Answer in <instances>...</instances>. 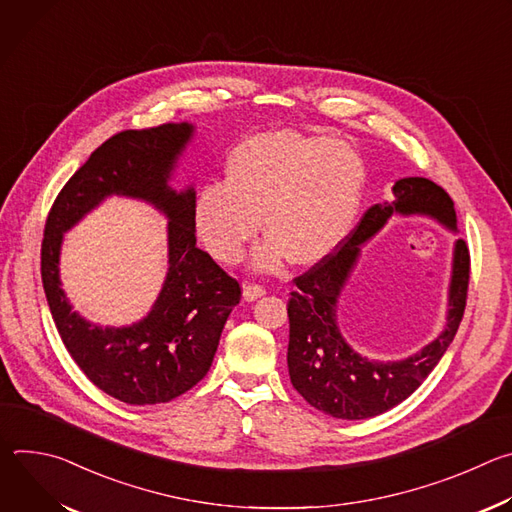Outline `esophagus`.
Segmentation results:
<instances>
[{"label": "esophagus", "mask_w": 512, "mask_h": 512, "mask_svg": "<svg viewBox=\"0 0 512 512\" xmlns=\"http://www.w3.org/2000/svg\"><path fill=\"white\" fill-rule=\"evenodd\" d=\"M261 296H265V287L263 285H257V283H245L243 285V298L247 302H255Z\"/></svg>", "instance_id": "obj_1"}]
</instances>
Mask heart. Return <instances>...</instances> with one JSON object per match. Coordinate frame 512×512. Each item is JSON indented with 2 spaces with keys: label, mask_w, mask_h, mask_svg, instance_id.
<instances>
[{
  "label": "heart",
  "mask_w": 512,
  "mask_h": 512,
  "mask_svg": "<svg viewBox=\"0 0 512 512\" xmlns=\"http://www.w3.org/2000/svg\"><path fill=\"white\" fill-rule=\"evenodd\" d=\"M362 158L326 135L277 129L257 133L231 152L223 184L194 200V229L206 251L225 265L243 259L261 229L269 237L255 255L259 271L285 257L314 265L350 233L364 192Z\"/></svg>",
  "instance_id": "obj_1"
}]
</instances>
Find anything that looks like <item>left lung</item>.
I'll return each instance as SVG.
<instances>
[{"label":"left lung","mask_w":512,"mask_h":512,"mask_svg":"<svg viewBox=\"0 0 512 512\" xmlns=\"http://www.w3.org/2000/svg\"><path fill=\"white\" fill-rule=\"evenodd\" d=\"M393 214H425L458 233L456 210L448 192L427 178H401L393 200L371 206L356 229L304 275L287 302V367L294 389L318 411L336 419H369L405 401L446 354L464 316L470 253L464 239L454 245L448 318L442 334L403 360H371L342 336L336 308L360 255V245L375 237Z\"/></svg>","instance_id":"8db88e82"}]
</instances>
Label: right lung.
Listing matches in <instances>:
<instances>
[{"label":"right lung","instance_id":"1","mask_svg":"<svg viewBox=\"0 0 512 512\" xmlns=\"http://www.w3.org/2000/svg\"><path fill=\"white\" fill-rule=\"evenodd\" d=\"M194 125L166 123L113 135L56 196L44 227L42 283L58 334L87 379L127 405L168 403L208 373L221 332L241 300V285L196 247L194 188L168 180ZM117 193L154 203L169 216V273L143 321L103 329L71 310L59 283V245L66 230Z\"/></svg>","mask_w":512,"mask_h":512}]
</instances>
